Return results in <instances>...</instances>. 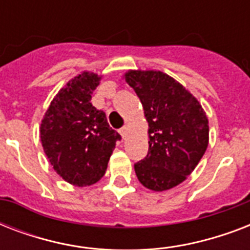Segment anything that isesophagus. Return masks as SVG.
Returning <instances> with one entry per match:
<instances>
[{"instance_id":"1","label":"esophagus","mask_w":250,"mask_h":250,"mask_svg":"<svg viewBox=\"0 0 250 250\" xmlns=\"http://www.w3.org/2000/svg\"><path fill=\"white\" fill-rule=\"evenodd\" d=\"M119 133H121L122 139H125V137H127V135H128V128H127V127H123V128L119 131Z\"/></svg>"}]
</instances>
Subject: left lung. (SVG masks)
<instances>
[{
	"label": "left lung",
	"instance_id": "1",
	"mask_svg": "<svg viewBox=\"0 0 250 250\" xmlns=\"http://www.w3.org/2000/svg\"><path fill=\"white\" fill-rule=\"evenodd\" d=\"M125 79L140 98L149 125L148 154L135 165L137 179L148 189H171L205 154L208 117L197 98L165 72L129 70Z\"/></svg>",
	"mask_w": 250,
	"mask_h": 250
}]
</instances>
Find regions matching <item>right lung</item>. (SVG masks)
Returning a JSON list of instances; mask_svg holds the SVG:
<instances>
[{
	"mask_svg": "<svg viewBox=\"0 0 250 250\" xmlns=\"http://www.w3.org/2000/svg\"><path fill=\"white\" fill-rule=\"evenodd\" d=\"M101 76L83 71L60 89L40 127L49 162L61 178L76 187L92 186L105 175L121 135L110 128L104 111L90 98Z\"/></svg>",
	"mask_w": 250,
	"mask_h": 250,
	"instance_id": "obj_1",
	"label": "right lung"
}]
</instances>
